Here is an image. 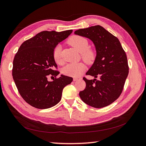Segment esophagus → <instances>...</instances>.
<instances>
[{"instance_id": "1", "label": "esophagus", "mask_w": 146, "mask_h": 146, "mask_svg": "<svg viewBox=\"0 0 146 146\" xmlns=\"http://www.w3.org/2000/svg\"><path fill=\"white\" fill-rule=\"evenodd\" d=\"M80 78H77V77H74L73 78V80L75 82V81H77V80H79Z\"/></svg>"}]
</instances>
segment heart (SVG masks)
Here are the masks:
<instances>
[{"instance_id": "1", "label": "heart", "mask_w": 146, "mask_h": 146, "mask_svg": "<svg viewBox=\"0 0 146 146\" xmlns=\"http://www.w3.org/2000/svg\"><path fill=\"white\" fill-rule=\"evenodd\" d=\"M68 42L70 45L81 53L82 58L86 62L91 63L93 61L95 58V54L93 51L88 49L89 43L86 38L78 35H74L69 38ZM61 51V46L60 45H56L53 50V56L54 60L58 64L62 63ZM85 69L86 66L84 62L70 63L64 67L62 69V73L70 77H78L85 71Z\"/></svg>"}]
</instances>
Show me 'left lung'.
<instances>
[{
  "label": "left lung",
  "instance_id": "1",
  "mask_svg": "<svg viewBox=\"0 0 146 146\" xmlns=\"http://www.w3.org/2000/svg\"><path fill=\"white\" fill-rule=\"evenodd\" d=\"M74 34L92 40L96 52L93 64L86 73L94 78H83L86 87L79 96L92 107H106L115 101L123 90L129 70L127 55L119 39L101 26L80 29Z\"/></svg>",
  "mask_w": 146,
  "mask_h": 146
}]
</instances>
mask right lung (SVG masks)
<instances>
[{"mask_svg": "<svg viewBox=\"0 0 146 146\" xmlns=\"http://www.w3.org/2000/svg\"><path fill=\"white\" fill-rule=\"evenodd\" d=\"M72 30L62 32L42 31L26 40L19 47L13 62L12 76L18 92L24 100L37 109H48L56 105L61 99L62 90L73 80L61 75L49 82L50 74H60L54 70V48L68 38Z\"/></svg>", "mask_w": 146, "mask_h": 146, "instance_id": "1", "label": "right lung"}]
</instances>
